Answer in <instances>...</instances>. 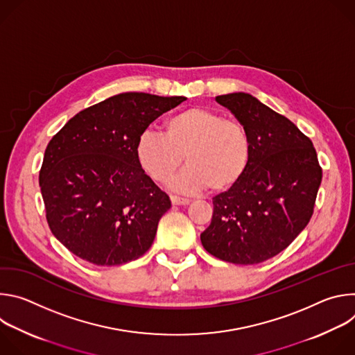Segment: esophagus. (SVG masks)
<instances>
[{"mask_svg":"<svg viewBox=\"0 0 355 355\" xmlns=\"http://www.w3.org/2000/svg\"><path fill=\"white\" fill-rule=\"evenodd\" d=\"M171 202L173 205H188L189 204V199L184 198V196H178V195H171Z\"/></svg>","mask_w":355,"mask_h":355,"instance_id":"obj_1","label":"esophagus"}]
</instances>
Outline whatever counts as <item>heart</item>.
Masks as SVG:
<instances>
[{"label": "heart", "instance_id": "heart-1", "mask_svg": "<svg viewBox=\"0 0 355 355\" xmlns=\"http://www.w3.org/2000/svg\"><path fill=\"white\" fill-rule=\"evenodd\" d=\"M247 126L205 107H191L168 116L163 133L143 132L136 141V160L156 182L167 184L184 163L189 167L180 185L222 193L244 177L251 160Z\"/></svg>", "mask_w": 355, "mask_h": 355}]
</instances>
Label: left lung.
Masks as SVG:
<instances>
[{
  "mask_svg": "<svg viewBox=\"0 0 355 355\" xmlns=\"http://www.w3.org/2000/svg\"><path fill=\"white\" fill-rule=\"evenodd\" d=\"M251 136V160L232 189L214 196L202 245L219 260L259 264L285 250L306 227L322 182L312 140L284 115L244 92L216 96Z\"/></svg>",
  "mask_w": 355,
  "mask_h": 355,
  "instance_id": "1",
  "label": "left lung"
}]
</instances>
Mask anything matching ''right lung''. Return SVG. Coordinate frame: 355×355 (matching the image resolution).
I'll return each instance as SVG.
<instances>
[{"mask_svg": "<svg viewBox=\"0 0 355 355\" xmlns=\"http://www.w3.org/2000/svg\"><path fill=\"white\" fill-rule=\"evenodd\" d=\"M185 96L114 95L73 116L49 141L39 171L55 237L95 266H121L153 244L171 208L136 160L139 136Z\"/></svg>", "mask_w": 355, "mask_h": 355, "instance_id": "right-lung-1", "label": "right lung"}]
</instances>
